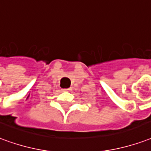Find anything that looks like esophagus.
I'll list each match as a JSON object with an SVG mask.
<instances>
[{
  "label": "esophagus",
  "mask_w": 151,
  "mask_h": 151,
  "mask_svg": "<svg viewBox=\"0 0 151 151\" xmlns=\"http://www.w3.org/2000/svg\"><path fill=\"white\" fill-rule=\"evenodd\" d=\"M63 91H70L71 90V89L70 88H68V89H63Z\"/></svg>",
  "instance_id": "1"
}]
</instances>
